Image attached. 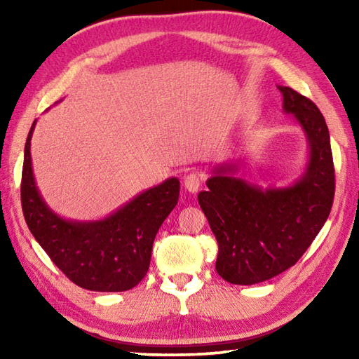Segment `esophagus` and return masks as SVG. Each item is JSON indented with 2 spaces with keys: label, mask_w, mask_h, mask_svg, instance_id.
I'll list each match as a JSON object with an SVG mask.
<instances>
[{
  "label": "esophagus",
  "mask_w": 359,
  "mask_h": 359,
  "mask_svg": "<svg viewBox=\"0 0 359 359\" xmlns=\"http://www.w3.org/2000/svg\"><path fill=\"white\" fill-rule=\"evenodd\" d=\"M202 182H203V175L199 172H189L185 175V180H184V185L188 189L189 193H197L202 187Z\"/></svg>",
  "instance_id": "34e87169"
}]
</instances>
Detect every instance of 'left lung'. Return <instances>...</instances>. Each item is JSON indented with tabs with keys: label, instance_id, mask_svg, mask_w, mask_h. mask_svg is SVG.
I'll return each mask as SVG.
<instances>
[{
	"label": "left lung",
	"instance_id": "1",
	"mask_svg": "<svg viewBox=\"0 0 359 359\" xmlns=\"http://www.w3.org/2000/svg\"><path fill=\"white\" fill-rule=\"evenodd\" d=\"M282 109L309 144L304 172L285 187H259L238 175L243 160L217 165L197 199L219 253L216 271L236 285H253L293 266L321 231L334 196L330 134L307 97L278 86Z\"/></svg>",
	"mask_w": 359,
	"mask_h": 359
}]
</instances>
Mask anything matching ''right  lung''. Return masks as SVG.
<instances>
[{
  "label": "right lung",
  "mask_w": 359,
  "mask_h": 359,
  "mask_svg": "<svg viewBox=\"0 0 359 359\" xmlns=\"http://www.w3.org/2000/svg\"><path fill=\"white\" fill-rule=\"evenodd\" d=\"M30 128L21 179V205L35 241L74 284L93 292H126L144 278L160 225L179 201L180 182L170 177L144 189L103 219L74 220L57 215L36 187Z\"/></svg>",
  "instance_id": "obj_1"
}]
</instances>
